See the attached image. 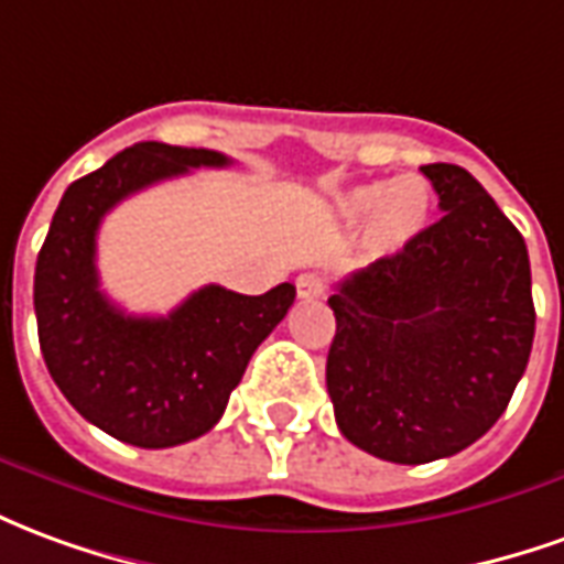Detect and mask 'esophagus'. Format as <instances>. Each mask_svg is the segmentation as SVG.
Returning <instances> with one entry per match:
<instances>
[{"mask_svg":"<svg viewBox=\"0 0 564 564\" xmlns=\"http://www.w3.org/2000/svg\"><path fill=\"white\" fill-rule=\"evenodd\" d=\"M327 279L318 273H301L297 275V297L303 301H315V297H325Z\"/></svg>","mask_w":564,"mask_h":564,"instance_id":"34e87169","label":"esophagus"}]
</instances>
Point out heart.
<instances>
[{
  "mask_svg": "<svg viewBox=\"0 0 564 564\" xmlns=\"http://www.w3.org/2000/svg\"><path fill=\"white\" fill-rule=\"evenodd\" d=\"M431 197L429 182L422 175H401L386 182H367L349 187L337 197V212L346 225H361L373 218L370 237L382 251H401L429 227Z\"/></svg>",
  "mask_w": 564,
  "mask_h": 564,
  "instance_id": "b5f03b06",
  "label": "heart"
}]
</instances>
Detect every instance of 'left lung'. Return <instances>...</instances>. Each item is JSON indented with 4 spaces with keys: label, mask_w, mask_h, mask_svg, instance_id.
Returning a JSON list of instances; mask_svg holds the SVG:
<instances>
[{
    "label": "left lung",
    "mask_w": 564,
    "mask_h": 564,
    "mask_svg": "<svg viewBox=\"0 0 564 564\" xmlns=\"http://www.w3.org/2000/svg\"><path fill=\"white\" fill-rule=\"evenodd\" d=\"M443 218L327 297V394L343 437L425 465L480 441L507 410L534 339L525 239L455 163L422 166Z\"/></svg>",
    "instance_id": "1"
}]
</instances>
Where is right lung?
Returning a JSON list of instances; mask_svg holds the SVG:
<instances>
[{"label":"right lung","instance_id":"1","mask_svg":"<svg viewBox=\"0 0 564 564\" xmlns=\"http://www.w3.org/2000/svg\"><path fill=\"white\" fill-rule=\"evenodd\" d=\"M227 163L209 148L139 142L72 182L54 212L35 261L39 343L66 401L115 441L166 449L206 434L294 303L291 282L258 297L206 285L170 315H127L99 289L106 212L163 178Z\"/></svg>","mask_w":564,"mask_h":564}]
</instances>
